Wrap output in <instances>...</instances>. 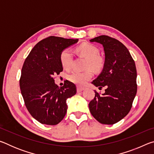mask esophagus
Listing matches in <instances>:
<instances>
[{"mask_svg": "<svg viewBox=\"0 0 154 154\" xmlns=\"http://www.w3.org/2000/svg\"><path fill=\"white\" fill-rule=\"evenodd\" d=\"M84 90H85L84 88L79 87V86H77V92H82V91Z\"/></svg>", "mask_w": 154, "mask_h": 154, "instance_id": "1", "label": "esophagus"}]
</instances>
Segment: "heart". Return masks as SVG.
Returning <instances> with one entry per match:
<instances>
[{
  "label": "heart",
  "mask_w": 154,
  "mask_h": 154,
  "mask_svg": "<svg viewBox=\"0 0 154 154\" xmlns=\"http://www.w3.org/2000/svg\"><path fill=\"white\" fill-rule=\"evenodd\" d=\"M76 51L82 56L87 58L85 62V69H89L83 72H72L69 75V79L71 82L79 85H83L88 81L92 79L93 72H100L102 71L105 66V60L102 56L99 55L100 50L96 46L88 43H84L77 46ZM60 60L62 67L64 69H71L72 62V54L69 49L62 50ZM91 68L92 69H91Z\"/></svg>",
  "instance_id": "b5f03b06"
}]
</instances>
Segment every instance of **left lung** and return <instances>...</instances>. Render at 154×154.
Returning <instances> with one entry per match:
<instances>
[{
    "label": "left lung",
    "mask_w": 154,
    "mask_h": 154,
    "mask_svg": "<svg viewBox=\"0 0 154 154\" xmlns=\"http://www.w3.org/2000/svg\"><path fill=\"white\" fill-rule=\"evenodd\" d=\"M90 42L102 44L105 54L101 73L92 82L99 90L106 88L100 95L89 103L91 114L103 124H114L126 116L132 108L137 91V69L128 49L123 43L106 35H100Z\"/></svg>",
    "instance_id": "8db88e82"
}]
</instances>
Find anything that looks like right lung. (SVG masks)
Masks as SVG:
<instances>
[{"label": "right lung", "mask_w": 154, "mask_h": 154, "mask_svg": "<svg viewBox=\"0 0 154 154\" xmlns=\"http://www.w3.org/2000/svg\"><path fill=\"white\" fill-rule=\"evenodd\" d=\"M78 39L50 36L34 47L23 64L20 79L21 93L28 111L42 124L56 125L67 111V98L77 92L74 83L66 81L59 87L54 76L63 71L60 56Z\"/></svg>", "instance_id": "right-lung-1"}]
</instances>
